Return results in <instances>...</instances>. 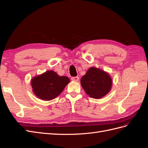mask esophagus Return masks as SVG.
I'll list each match as a JSON object with an SVG mask.
<instances>
[{
  "instance_id": "obj_1",
  "label": "esophagus",
  "mask_w": 148,
  "mask_h": 148,
  "mask_svg": "<svg viewBox=\"0 0 148 148\" xmlns=\"http://www.w3.org/2000/svg\"><path fill=\"white\" fill-rule=\"evenodd\" d=\"M79 78L78 77H74L71 78V80L73 82H78Z\"/></svg>"
}]
</instances>
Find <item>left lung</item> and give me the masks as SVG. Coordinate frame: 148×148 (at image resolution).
<instances>
[{
  "instance_id": "left-lung-1",
  "label": "left lung",
  "mask_w": 148,
  "mask_h": 148,
  "mask_svg": "<svg viewBox=\"0 0 148 148\" xmlns=\"http://www.w3.org/2000/svg\"><path fill=\"white\" fill-rule=\"evenodd\" d=\"M80 82L87 95L95 99H100L107 95L112 84L110 75L96 67L89 68Z\"/></svg>"
}]
</instances>
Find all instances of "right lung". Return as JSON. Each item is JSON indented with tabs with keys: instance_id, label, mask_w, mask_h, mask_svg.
<instances>
[{
	"instance_id": "1",
	"label": "right lung",
	"mask_w": 148,
	"mask_h": 148,
	"mask_svg": "<svg viewBox=\"0 0 148 148\" xmlns=\"http://www.w3.org/2000/svg\"><path fill=\"white\" fill-rule=\"evenodd\" d=\"M70 82L68 77H60L50 70L33 78L31 84L33 92L38 98L50 101L60 95Z\"/></svg>"
}]
</instances>
